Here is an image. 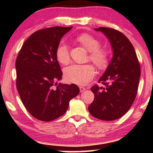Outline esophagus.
<instances>
[{"label":"esophagus","mask_w":153,"mask_h":153,"mask_svg":"<svg viewBox=\"0 0 153 153\" xmlns=\"http://www.w3.org/2000/svg\"><path fill=\"white\" fill-rule=\"evenodd\" d=\"M79 89H80L81 93H83V91H85V90H86V88H85L83 87V86H79Z\"/></svg>","instance_id":"esophagus-1"}]
</instances>
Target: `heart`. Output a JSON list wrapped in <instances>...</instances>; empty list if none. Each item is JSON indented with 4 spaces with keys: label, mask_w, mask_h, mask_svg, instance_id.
Instances as JSON below:
<instances>
[{
    "label": "heart",
    "mask_w": 153,
    "mask_h": 153,
    "mask_svg": "<svg viewBox=\"0 0 153 153\" xmlns=\"http://www.w3.org/2000/svg\"><path fill=\"white\" fill-rule=\"evenodd\" d=\"M77 40L90 51V58L98 67H104L108 61V53L105 49L100 48V42L95 37L86 33L77 37ZM58 61L62 64L70 62V53L68 45L64 42H60L56 51ZM95 74V70L91 64H73L64 70V76L68 82L78 85L89 83Z\"/></svg>",
    "instance_id": "b5f03b06"
}]
</instances>
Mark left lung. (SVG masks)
Here are the masks:
<instances>
[{
    "label": "left lung",
    "mask_w": 153,
    "mask_h": 153,
    "mask_svg": "<svg viewBox=\"0 0 153 153\" xmlns=\"http://www.w3.org/2000/svg\"><path fill=\"white\" fill-rule=\"evenodd\" d=\"M109 41L113 57L97 85L91 88L95 99L88 106L92 116L102 120L120 118L128 111L137 96L141 69L134 48L122 33L113 28L100 27Z\"/></svg>",
    "instance_id": "8db88e82"
}]
</instances>
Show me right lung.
<instances>
[{
  "mask_svg": "<svg viewBox=\"0 0 153 153\" xmlns=\"http://www.w3.org/2000/svg\"><path fill=\"white\" fill-rule=\"evenodd\" d=\"M72 28L55 26L36 31L25 41L16 58L18 93L28 111L39 120L48 122L62 116L70 100L79 93L74 83L56 82L62 79V72L56 51Z\"/></svg>",
  "mask_w": 153,
  "mask_h": 153,
  "instance_id": "1",
  "label": "right lung"
}]
</instances>
